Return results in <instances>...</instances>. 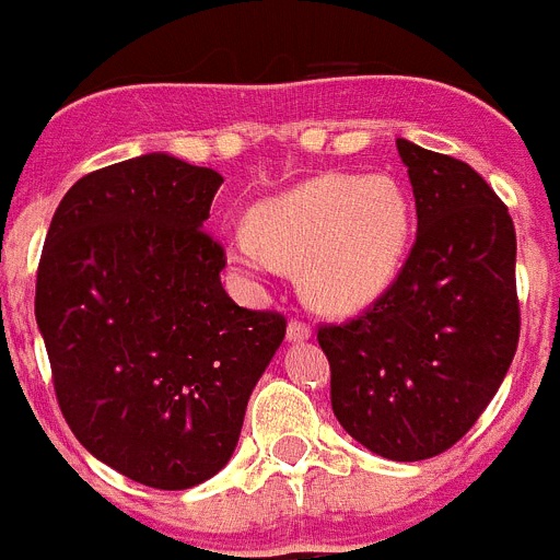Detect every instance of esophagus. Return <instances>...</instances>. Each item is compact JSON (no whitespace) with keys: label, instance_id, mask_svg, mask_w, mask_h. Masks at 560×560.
Wrapping results in <instances>:
<instances>
[{"label":"esophagus","instance_id":"obj_1","mask_svg":"<svg viewBox=\"0 0 560 560\" xmlns=\"http://www.w3.org/2000/svg\"><path fill=\"white\" fill-rule=\"evenodd\" d=\"M311 339V325L303 319H291L289 323V341H305Z\"/></svg>","mask_w":560,"mask_h":560}]
</instances>
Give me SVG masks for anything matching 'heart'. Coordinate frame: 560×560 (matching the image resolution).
<instances>
[{"label":"heart","instance_id":"obj_1","mask_svg":"<svg viewBox=\"0 0 560 560\" xmlns=\"http://www.w3.org/2000/svg\"><path fill=\"white\" fill-rule=\"evenodd\" d=\"M409 235L407 196L393 179L328 173L260 201L230 255L249 271L300 269L311 305L353 314L393 285Z\"/></svg>","mask_w":560,"mask_h":560}]
</instances>
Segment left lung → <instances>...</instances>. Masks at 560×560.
<instances>
[{"instance_id": "8db88e82", "label": "left lung", "mask_w": 560, "mask_h": 560, "mask_svg": "<svg viewBox=\"0 0 560 560\" xmlns=\"http://www.w3.org/2000/svg\"><path fill=\"white\" fill-rule=\"evenodd\" d=\"M418 235L398 277L341 325H319L330 407L398 463L452 448L491 404L518 345L516 230L471 165L398 140Z\"/></svg>"}]
</instances>
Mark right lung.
<instances>
[{
    "mask_svg": "<svg viewBox=\"0 0 560 560\" xmlns=\"http://www.w3.org/2000/svg\"><path fill=\"white\" fill-rule=\"evenodd\" d=\"M221 176L167 153L86 173L49 221L36 323L58 407L89 454L133 482L185 491L237 446L285 316L221 285L205 230Z\"/></svg>",
    "mask_w": 560,
    "mask_h": 560,
    "instance_id": "1",
    "label": "right lung"
}]
</instances>
